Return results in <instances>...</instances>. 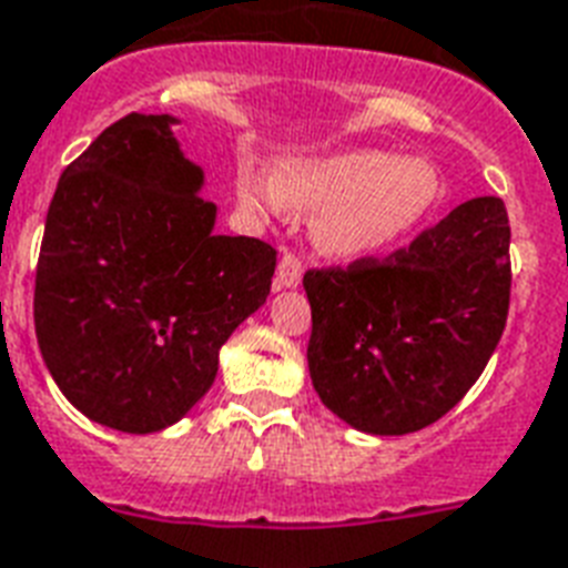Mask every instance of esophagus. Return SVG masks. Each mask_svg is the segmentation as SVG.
<instances>
[{"mask_svg":"<svg viewBox=\"0 0 568 568\" xmlns=\"http://www.w3.org/2000/svg\"><path fill=\"white\" fill-rule=\"evenodd\" d=\"M301 256L292 253V250H285L283 256H280V265H276V288H294V285H301Z\"/></svg>","mask_w":568,"mask_h":568,"instance_id":"34e87169","label":"esophagus"}]
</instances>
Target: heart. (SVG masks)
<instances>
[{"mask_svg":"<svg viewBox=\"0 0 568 568\" xmlns=\"http://www.w3.org/2000/svg\"><path fill=\"white\" fill-rule=\"evenodd\" d=\"M239 194L258 212H321L315 244L336 262H363L400 247L442 200V176L424 159L347 150L280 164L276 176L244 168Z\"/></svg>","mask_w":568,"mask_h":568,"instance_id":"obj_1","label":"heart"}]
</instances>
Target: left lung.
<instances>
[{
  "mask_svg": "<svg viewBox=\"0 0 568 568\" xmlns=\"http://www.w3.org/2000/svg\"><path fill=\"white\" fill-rule=\"evenodd\" d=\"M510 221L475 196L409 247L347 267H312L306 347L327 409L374 436L439 422L484 374L510 312Z\"/></svg>",
  "mask_w": 568,
  "mask_h": 568,
  "instance_id": "left-lung-1",
  "label": "left lung"
}]
</instances>
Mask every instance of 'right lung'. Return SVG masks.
I'll use <instances>...</instances> for the list:
<instances>
[{"instance_id": "add662e5", "label": "right lung", "mask_w": 568, "mask_h": 568, "mask_svg": "<svg viewBox=\"0 0 568 568\" xmlns=\"http://www.w3.org/2000/svg\"><path fill=\"white\" fill-rule=\"evenodd\" d=\"M173 123L132 111L67 164L34 274L49 374L79 413L123 433L164 430L209 392L276 267L265 241L214 235L217 205Z\"/></svg>"}]
</instances>
